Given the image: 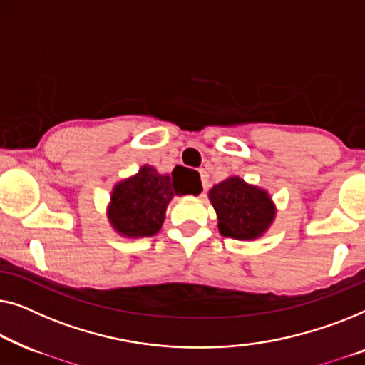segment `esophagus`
<instances>
[{"instance_id":"esophagus-1","label":"esophagus","mask_w":365,"mask_h":365,"mask_svg":"<svg viewBox=\"0 0 365 365\" xmlns=\"http://www.w3.org/2000/svg\"><path fill=\"white\" fill-rule=\"evenodd\" d=\"M200 178H202V187H203V193H205V190H207V187H208V173H207V170H200Z\"/></svg>"}]
</instances>
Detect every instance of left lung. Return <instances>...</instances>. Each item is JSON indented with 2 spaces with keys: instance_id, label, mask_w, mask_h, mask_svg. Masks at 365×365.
I'll return each instance as SVG.
<instances>
[{
  "instance_id": "8db88e82",
  "label": "left lung",
  "mask_w": 365,
  "mask_h": 365,
  "mask_svg": "<svg viewBox=\"0 0 365 365\" xmlns=\"http://www.w3.org/2000/svg\"><path fill=\"white\" fill-rule=\"evenodd\" d=\"M223 236L240 241H255L268 232L276 218V205L271 195L258 185L230 175L213 185L208 192Z\"/></svg>"
}]
</instances>
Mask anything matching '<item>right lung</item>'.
<instances>
[{
  "instance_id": "add662e5",
  "label": "right lung",
  "mask_w": 365,
  "mask_h": 365,
  "mask_svg": "<svg viewBox=\"0 0 365 365\" xmlns=\"http://www.w3.org/2000/svg\"><path fill=\"white\" fill-rule=\"evenodd\" d=\"M173 172L170 175L157 172L152 165H142L137 173L112 187L107 220L117 235L129 240L157 235L173 197L202 192V183L197 180L188 187L177 185Z\"/></svg>"
}]
</instances>
